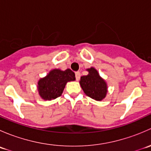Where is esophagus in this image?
Instances as JSON below:
<instances>
[{
	"instance_id": "1",
	"label": "esophagus",
	"mask_w": 151,
	"mask_h": 151,
	"mask_svg": "<svg viewBox=\"0 0 151 151\" xmlns=\"http://www.w3.org/2000/svg\"><path fill=\"white\" fill-rule=\"evenodd\" d=\"M80 75H81V74H80V71H77V72H75V77H76V80H77V81L80 79Z\"/></svg>"
}]
</instances>
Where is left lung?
Segmentation results:
<instances>
[{
    "instance_id": "left-lung-1",
    "label": "left lung",
    "mask_w": 151,
    "mask_h": 151,
    "mask_svg": "<svg viewBox=\"0 0 151 151\" xmlns=\"http://www.w3.org/2000/svg\"><path fill=\"white\" fill-rule=\"evenodd\" d=\"M87 71H88V75L80 78V84L82 89L88 96L96 101H101L107 93V85L93 67L88 68Z\"/></svg>"
}]
</instances>
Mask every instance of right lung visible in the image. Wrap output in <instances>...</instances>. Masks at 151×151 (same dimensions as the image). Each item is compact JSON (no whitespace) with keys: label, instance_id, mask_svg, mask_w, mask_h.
<instances>
[{"label":"right lung","instance_id":"1","mask_svg":"<svg viewBox=\"0 0 151 151\" xmlns=\"http://www.w3.org/2000/svg\"><path fill=\"white\" fill-rule=\"evenodd\" d=\"M75 80V74L71 69H53L38 82V91L45 100H52L60 96L66 83Z\"/></svg>","mask_w":151,"mask_h":151}]
</instances>
